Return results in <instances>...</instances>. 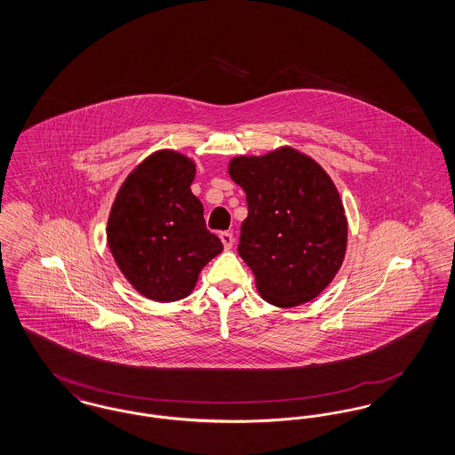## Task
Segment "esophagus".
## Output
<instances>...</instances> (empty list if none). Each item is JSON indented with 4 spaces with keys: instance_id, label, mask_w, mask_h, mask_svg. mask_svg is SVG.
<instances>
[{
    "instance_id": "1",
    "label": "esophagus",
    "mask_w": 455,
    "mask_h": 455,
    "mask_svg": "<svg viewBox=\"0 0 455 455\" xmlns=\"http://www.w3.org/2000/svg\"><path fill=\"white\" fill-rule=\"evenodd\" d=\"M220 240H221V243H223V247H225L227 251L232 249V245H234V242H235L232 232H221V234H220Z\"/></svg>"
}]
</instances>
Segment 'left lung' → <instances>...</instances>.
<instances>
[{"label": "left lung", "instance_id": "1", "mask_svg": "<svg viewBox=\"0 0 455 455\" xmlns=\"http://www.w3.org/2000/svg\"><path fill=\"white\" fill-rule=\"evenodd\" d=\"M228 173L247 196L238 254L260 297L276 307L310 302L332 282L347 251L345 208L331 177L288 147L237 156Z\"/></svg>", "mask_w": 455, "mask_h": 455}]
</instances>
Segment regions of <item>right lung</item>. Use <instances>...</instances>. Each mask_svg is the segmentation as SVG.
Returning <instances> with one entry per match:
<instances>
[{"label": "right lung", "mask_w": 455, "mask_h": 455, "mask_svg": "<svg viewBox=\"0 0 455 455\" xmlns=\"http://www.w3.org/2000/svg\"><path fill=\"white\" fill-rule=\"evenodd\" d=\"M196 167L180 153H153L128 175L112 204L108 249L126 280L147 299L175 302L223 251L191 193Z\"/></svg>", "instance_id": "obj_1"}]
</instances>
